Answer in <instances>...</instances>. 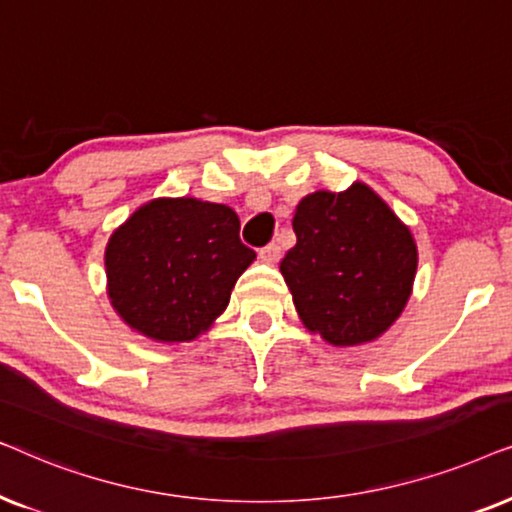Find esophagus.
<instances>
[{"instance_id": "esophagus-1", "label": "esophagus", "mask_w": 512, "mask_h": 512, "mask_svg": "<svg viewBox=\"0 0 512 512\" xmlns=\"http://www.w3.org/2000/svg\"><path fill=\"white\" fill-rule=\"evenodd\" d=\"M278 257H281V248H278L276 243L264 245V248L260 250V260L267 262V264H276Z\"/></svg>"}]
</instances>
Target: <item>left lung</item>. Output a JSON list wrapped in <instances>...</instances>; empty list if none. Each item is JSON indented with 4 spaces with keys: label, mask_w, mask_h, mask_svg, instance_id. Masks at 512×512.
Returning a JSON list of instances; mask_svg holds the SVG:
<instances>
[{
    "label": "left lung",
    "mask_w": 512,
    "mask_h": 512,
    "mask_svg": "<svg viewBox=\"0 0 512 512\" xmlns=\"http://www.w3.org/2000/svg\"><path fill=\"white\" fill-rule=\"evenodd\" d=\"M292 229L297 243L281 274L302 323L335 346L384 335L412 295V231L363 182L304 196Z\"/></svg>",
    "instance_id": "8db88e82"
}]
</instances>
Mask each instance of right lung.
<instances>
[{"instance_id":"obj_1","label":"right lung","mask_w":512,"mask_h":512,"mask_svg":"<svg viewBox=\"0 0 512 512\" xmlns=\"http://www.w3.org/2000/svg\"><path fill=\"white\" fill-rule=\"evenodd\" d=\"M229 206L182 196L140 206L109 236L107 295L135 332L192 342L227 309L255 250Z\"/></svg>"}]
</instances>
